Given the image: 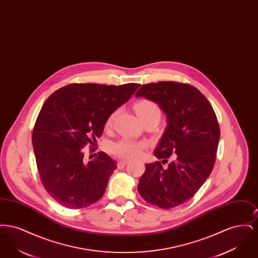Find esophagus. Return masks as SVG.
<instances>
[{
    "label": "esophagus",
    "instance_id": "obj_1",
    "mask_svg": "<svg viewBox=\"0 0 258 258\" xmlns=\"http://www.w3.org/2000/svg\"><path fill=\"white\" fill-rule=\"evenodd\" d=\"M127 163H128V161H127V160H119V161H118V163H117V167L121 169V168L124 167Z\"/></svg>",
    "mask_w": 258,
    "mask_h": 258
}]
</instances>
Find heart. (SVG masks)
<instances>
[{
	"instance_id": "1",
	"label": "heart",
	"mask_w": 258,
	"mask_h": 258,
	"mask_svg": "<svg viewBox=\"0 0 258 258\" xmlns=\"http://www.w3.org/2000/svg\"><path fill=\"white\" fill-rule=\"evenodd\" d=\"M135 110L142 123L150 120H160V109L159 105L150 99H140L135 104ZM118 111H113L106 119L105 126L110 127L113 124L114 119ZM147 148V144L144 141H135L128 138H122L110 144L109 152L113 156L120 159L131 160L140 157L144 150Z\"/></svg>"
}]
</instances>
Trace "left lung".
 I'll return each mask as SVG.
<instances>
[{
	"label": "left lung",
	"mask_w": 258,
	"mask_h": 258,
	"mask_svg": "<svg viewBox=\"0 0 258 258\" xmlns=\"http://www.w3.org/2000/svg\"><path fill=\"white\" fill-rule=\"evenodd\" d=\"M135 96L157 102L167 118L155 150L162 160L145 165L138 191L152 205L177 207L197 194L214 168L221 135L216 113L198 89L181 82L144 84ZM168 158L172 161L163 168Z\"/></svg>",
	"instance_id": "1"
}]
</instances>
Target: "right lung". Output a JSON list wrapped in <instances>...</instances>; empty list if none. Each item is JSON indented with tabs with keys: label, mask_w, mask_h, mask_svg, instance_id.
I'll list each match as a JSON object with an SVG mask.
<instances>
[{
	"label": "right lung",
	"mask_w": 258,
	"mask_h": 258,
	"mask_svg": "<svg viewBox=\"0 0 258 258\" xmlns=\"http://www.w3.org/2000/svg\"><path fill=\"white\" fill-rule=\"evenodd\" d=\"M139 86L74 83L45 100L32 141L41 184L61 206L84 208L104 195L117 162L103 152L87 162L83 148L90 144L91 151H96L94 142L102 135L108 116Z\"/></svg>",
	"instance_id": "add662e5"
}]
</instances>
